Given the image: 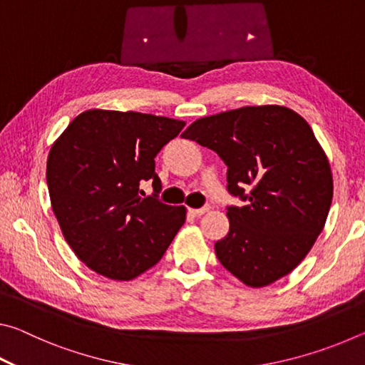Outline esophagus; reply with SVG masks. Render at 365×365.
Masks as SVG:
<instances>
[{
	"instance_id": "esophagus-1",
	"label": "esophagus",
	"mask_w": 365,
	"mask_h": 365,
	"mask_svg": "<svg viewBox=\"0 0 365 365\" xmlns=\"http://www.w3.org/2000/svg\"><path fill=\"white\" fill-rule=\"evenodd\" d=\"M209 209H211V206H202V207H200V209H190V212L193 214V215H202V214H206V212H209Z\"/></svg>"
}]
</instances>
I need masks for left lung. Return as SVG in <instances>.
I'll use <instances>...</instances> for the list:
<instances>
[{
	"instance_id": "obj_1",
	"label": "left lung",
	"mask_w": 365,
	"mask_h": 365,
	"mask_svg": "<svg viewBox=\"0 0 365 365\" xmlns=\"http://www.w3.org/2000/svg\"><path fill=\"white\" fill-rule=\"evenodd\" d=\"M182 137L217 153L228 193L246 201L227 207L230 230L214 246L220 264L252 288L288 275L316 243L333 197L309 123L285 106H245L197 119Z\"/></svg>"
}]
</instances>
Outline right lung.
<instances>
[{
  "label": "right lung",
  "mask_w": 365,
  "mask_h": 365,
  "mask_svg": "<svg viewBox=\"0 0 365 365\" xmlns=\"http://www.w3.org/2000/svg\"><path fill=\"white\" fill-rule=\"evenodd\" d=\"M183 120L143 113L90 109L78 114L48 154L46 183L66 242L86 267L132 280L156 265L187 217L185 206L145 197L160 191L154 158Z\"/></svg>",
  "instance_id": "add662e5"
}]
</instances>
